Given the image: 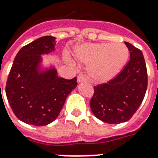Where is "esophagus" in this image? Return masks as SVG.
Returning a JSON list of instances; mask_svg holds the SVG:
<instances>
[{"label":"esophagus","mask_w":158,"mask_h":158,"mask_svg":"<svg viewBox=\"0 0 158 158\" xmlns=\"http://www.w3.org/2000/svg\"><path fill=\"white\" fill-rule=\"evenodd\" d=\"M77 79H78V83L86 82V78H85V76L84 75V74H79V75L78 76Z\"/></svg>","instance_id":"esophagus-1"}]
</instances>
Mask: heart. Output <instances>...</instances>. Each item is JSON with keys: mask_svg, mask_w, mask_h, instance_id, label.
Segmentation results:
<instances>
[{"mask_svg": "<svg viewBox=\"0 0 158 158\" xmlns=\"http://www.w3.org/2000/svg\"><path fill=\"white\" fill-rule=\"evenodd\" d=\"M129 56L128 47L120 42L86 44L76 50L77 59L89 65V78L97 83L113 79L124 67Z\"/></svg>", "mask_w": 158, "mask_h": 158, "instance_id": "1", "label": "heart"}]
</instances>
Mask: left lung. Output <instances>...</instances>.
<instances>
[{
    "instance_id": "left-lung-1",
    "label": "left lung",
    "mask_w": 158,
    "mask_h": 158,
    "mask_svg": "<svg viewBox=\"0 0 158 158\" xmlns=\"http://www.w3.org/2000/svg\"><path fill=\"white\" fill-rule=\"evenodd\" d=\"M129 51V62L109 82L94 87L90 100L93 114L102 122L117 124L132 118L142 102L147 88V71L140 50L124 42Z\"/></svg>"
}]
</instances>
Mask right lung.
Returning a JSON list of instances; mask_svg holds the SVG:
<instances>
[{"label": "right lung", "instance_id": "right-lung-1", "mask_svg": "<svg viewBox=\"0 0 158 158\" xmlns=\"http://www.w3.org/2000/svg\"><path fill=\"white\" fill-rule=\"evenodd\" d=\"M56 38L43 36L20 49L9 73L6 94L16 117L34 126L53 122L66 98L77 86V78L57 75L54 67L41 69V55L55 51Z\"/></svg>", "mask_w": 158, "mask_h": 158}]
</instances>
